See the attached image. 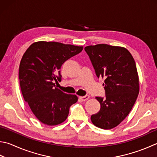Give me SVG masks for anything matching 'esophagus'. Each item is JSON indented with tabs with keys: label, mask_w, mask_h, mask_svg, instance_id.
Listing matches in <instances>:
<instances>
[{
	"label": "esophagus",
	"mask_w": 157,
	"mask_h": 157,
	"mask_svg": "<svg viewBox=\"0 0 157 157\" xmlns=\"http://www.w3.org/2000/svg\"><path fill=\"white\" fill-rule=\"evenodd\" d=\"M88 98H89V95H85V96H80V97H79V99H80L81 100H82L83 101L87 100Z\"/></svg>",
	"instance_id": "34e87169"
}]
</instances>
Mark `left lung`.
<instances>
[{"mask_svg": "<svg viewBox=\"0 0 157 157\" xmlns=\"http://www.w3.org/2000/svg\"><path fill=\"white\" fill-rule=\"evenodd\" d=\"M98 78L104 79L105 98L96 97L100 110L91 115L95 126L108 130L116 127L132 110L139 91L136 64L126 48L106 44L84 48Z\"/></svg>", "mask_w": 157, "mask_h": 157, "instance_id": "obj_1", "label": "left lung"}]
</instances>
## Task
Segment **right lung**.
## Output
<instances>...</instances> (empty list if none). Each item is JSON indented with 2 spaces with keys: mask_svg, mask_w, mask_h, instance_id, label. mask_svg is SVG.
I'll return each instance as SVG.
<instances>
[{
  "mask_svg": "<svg viewBox=\"0 0 157 157\" xmlns=\"http://www.w3.org/2000/svg\"><path fill=\"white\" fill-rule=\"evenodd\" d=\"M83 47L56 42H34L25 51L19 67V79L25 101L37 119L48 126L66 120L78 97L62 92L54 82L62 80V65L81 52Z\"/></svg>",
  "mask_w": 157,
  "mask_h": 157,
  "instance_id": "add662e5",
  "label": "right lung"
}]
</instances>
